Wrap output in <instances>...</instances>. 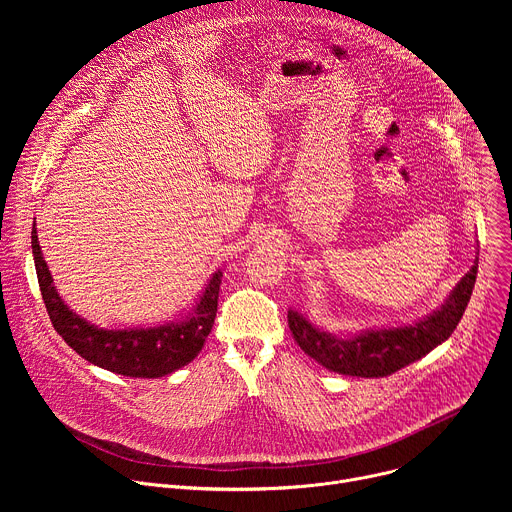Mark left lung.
Here are the masks:
<instances>
[{"mask_svg": "<svg viewBox=\"0 0 512 512\" xmlns=\"http://www.w3.org/2000/svg\"><path fill=\"white\" fill-rule=\"evenodd\" d=\"M478 273V257L460 279L444 306L427 318L399 328H381L336 338L314 328L296 310L287 312V324L298 346L322 367L346 377H387L419 360L437 344L452 336L470 302Z\"/></svg>", "mask_w": 512, "mask_h": 512, "instance_id": "left-lung-1", "label": "left lung"}]
</instances>
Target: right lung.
<instances>
[{
	"mask_svg": "<svg viewBox=\"0 0 512 512\" xmlns=\"http://www.w3.org/2000/svg\"><path fill=\"white\" fill-rule=\"evenodd\" d=\"M32 253L42 300L54 330L85 360L123 377L158 379L194 360L212 330L223 273H212L194 310L182 322L154 328L105 330L89 324L72 312L52 285V275L42 257L36 223L32 229Z\"/></svg>",
	"mask_w": 512,
	"mask_h": 512,
	"instance_id": "add662e5",
	"label": "right lung"
}]
</instances>
